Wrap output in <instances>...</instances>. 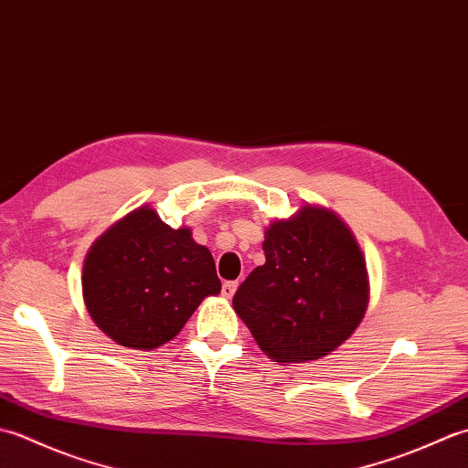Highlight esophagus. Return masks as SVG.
<instances>
[{
  "label": "esophagus",
  "mask_w": 468,
  "mask_h": 468,
  "mask_svg": "<svg viewBox=\"0 0 468 468\" xmlns=\"http://www.w3.org/2000/svg\"><path fill=\"white\" fill-rule=\"evenodd\" d=\"M237 282H225L223 283V287H221V292H223V295L225 297H233V293H235V290H237Z\"/></svg>",
  "instance_id": "1"
}]
</instances>
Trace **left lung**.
<instances>
[{"instance_id": "8db88e82", "label": "left lung", "mask_w": 468, "mask_h": 468, "mask_svg": "<svg viewBox=\"0 0 468 468\" xmlns=\"http://www.w3.org/2000/svg\"><path fill=\"white\" fill-rule=\"evenodd\" d=\"M265 263L239 285L233 307L275 362L334 352L360 325L370 297L364 255L330 208L303 205L265 231Z\"/></svg>"}]
</instances>
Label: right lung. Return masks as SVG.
I'll return each instance as SVG.
<instances>
[{"label":"right lung","instance_id":"1","mask_svg":"<svg viewBox=\"0 0 468 468\" xmlns=\"http://www.w3.org/2000/svg\"><path fill=\"white\" fill-rule=\"evenodd\" d=\"M221 292L211 251L191 229H173L143 205L92 243L82 295L94 324L116 344L154 350L183 330L207 295Z\"/></svg>","mask_w":468,"mask_h":468}]
</instances>
